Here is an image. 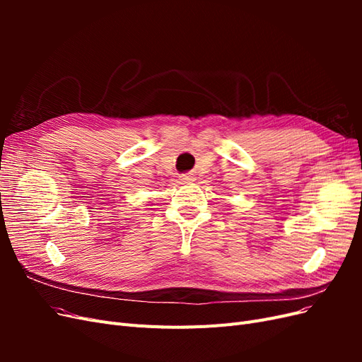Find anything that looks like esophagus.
Wrapping results in <instances>:
<instances>
[{
    "mask_svg": "<svg viewBox=\"0 0 362 362\" xmlns=\"http://www.w3.org/2000/svg\"><path fill=\"white\" fill-rule=\"evenodd\" d=\"M181 181H182V182H192V181H194V178L192 177V175L185 173V175H182V177H181Z\"/></svg>",
    "mask_w": 362,
    "mask_h": 362,
    "instance_id": "1",
    "label": "esophagus"
}]
</instances>
